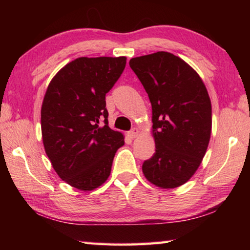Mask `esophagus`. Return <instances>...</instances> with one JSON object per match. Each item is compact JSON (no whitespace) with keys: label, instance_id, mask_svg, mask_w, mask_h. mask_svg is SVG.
Here are the masks:
<instances>
[{"label":"esophagus","instance_id":"obj_1","mask_svg":"<svg viewBox=\"0 0 250 250\" xmlns=\"http://www.w3.org/2000/svg\"><path fill=\"white\" fill-rule=\"evenodd\" d=\"M138 134H139V130L133 128L132 130H130L128 132V137L131 138V139H134V138L138 137Z\"/></svg>","mask_w":250,"mask_h":250}]
</instances>
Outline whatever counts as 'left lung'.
<instances>
[{"mask_svg":"<svg viewBox=\"0 0 250 250\" xmlns=\"http://www.w3.org/2000/svg\"><path fill=\"white\" fill-rule=\"evenodd\" d=\"M129 65L152 105L155 153L143 174L162 188L186 183L200 167L211 132V104L200 76L167 52L131 58Z\"/></svg>","mask_w":250,"mask_h":250,"instance_id":"1","label":"left lung"}]
</instances>
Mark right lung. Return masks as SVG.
Returning a JSON list of instances; mask_svg holds the SVG:
<instances>
[{
	"label": "right lung",
	"instance_id": "right-lung-1",
	"mask_svg": "<svg viewBox=\"0 0 250 250\" xmlns=\"http://www.w3.org/2000/svg\"><path fill=\"white\" fill-rule=\"evenodd\" d=\"M125 57H79L55 75L41 110L45 152L62 181L92 191L110 175L124 134L108 125L105 94L124 71Z\"/></svg>",
	"mask_w": 250,
	"mask_h": 250
}]
</instances>
